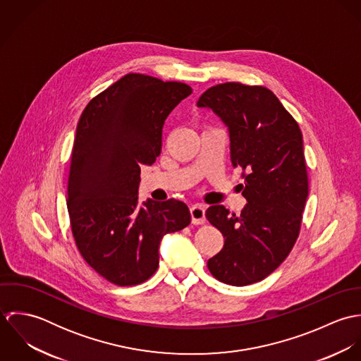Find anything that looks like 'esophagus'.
Masks as SVG:
<instances>
[{"label": "esophagus", "mask_w": 361, "mask_h": 361, "mask_svg": "<svg viewBox=\"0 0 361 361\" xmlns=\"http://www.w3.org/2000/svg\"><path fill=\"white\" fill-rule=\"evenodd\" d=\"M192 222L195 225H203L206 222V207L202 204H195L190 207Z\"/></svg>", "instance_id": "1"}]
</instances>
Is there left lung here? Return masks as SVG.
<instances>
[{
  "label": "left lung",
  "instance_id": "obj_1",
  "mask_svg": "<svg viewBox=\"0 0 361 361\" xmlns=\"http://www.w3.org/2000/svg\"><path fill=\"white\" fill-rule=\"evenodd\" d=\"M197 106L211 108L228 126L231 161L242 168L247 200L240 215L224 206L207 209L225 240L207 267L218 281L246 286L274 272L299 238L309 196L302 130L264 86L221 83L206 90Z\"/></svg>",
  "mask_w": 361,
  "mask_h": 361
}]
</instances>
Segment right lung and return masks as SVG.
I'll return each instance as SVG.
<instances>
[{
  "label": "right lung",
  "instance_id": "obj_1",
  "mask_svg": "<svg viewBox=\"0 0 361 361\" xmlns=\"http://www.w3.org/2000/svg\"><path fill=\"white\" fill-rule=\"evenodd\" d=\"M192 87L128 73L83 109L68 179V212L76 247L108 282L133 286L158 268L164 235L190 224L183 202L137 200L140 166L161 154L166 116Z\"/></svg>",
  "mask_w": 361,
  "mask_h": 361
}]
</instances>
